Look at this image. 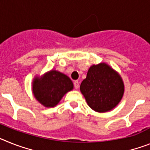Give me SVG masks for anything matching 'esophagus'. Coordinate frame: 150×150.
<instances>
[{"label": "esophagus", "instance_id": "1", "mask_svg": "<svg viewBox=\"0 0 150 150\" xmlns=\"http://www.w3.org/2000/svg\"><path fill=\"white\" fill-rule=\"evenodd\" d=\"M74 86H75V89H78L79 88V81H74Z\"/></svg>", "mask_w": 150, "mask_h": 150}]
</instances>
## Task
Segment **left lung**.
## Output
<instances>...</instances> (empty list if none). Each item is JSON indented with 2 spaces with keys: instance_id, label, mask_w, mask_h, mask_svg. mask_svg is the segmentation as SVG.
I'll use <instances>...</instances> for the list:
<instances>
[{
  "instance_id": "obj_1",
  "label": "left lung",
  "mask_w": 150,
  "mask_h": 150,
  "mask_svg": "<svg viewBox=\"0 0 150 150\" xmlns=\"http://www.w3.org/2000/svg\"><path fill=\"white\" fill-rule=\"evenodd\" d=\"M80 91L87 104L99 113L110 111L117 106L124 93L121 76L107 63L101 62L89 68Z\"/></svg>"
}]
</instances>
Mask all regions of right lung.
<instances>
[{"label": "right lung", "mask_w": 150, "mask_h": 150, "mask_svg": "<svg viewBox=\"0 0 150 150\" xmlns=\"http://www.w3.org/2000/svg\"><path fill=\"white\" fill-rule=\"evenodd\" d=\"M74 88L67 75L52 69L41 76H35L32 91L36 100L46 108L56 106L65 94Z\"/></svg>", "instance_id": "1"}]
</instances>
